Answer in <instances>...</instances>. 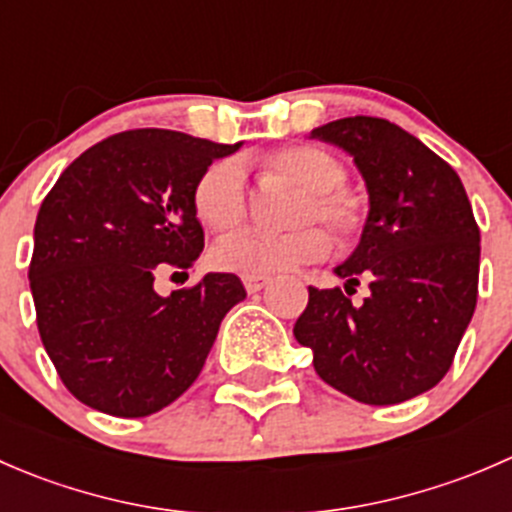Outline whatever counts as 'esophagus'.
Segmentation results:
<instances>
[{
	"label": "esophagus",
	"mask_w": 512,
	"mask_h": 512,
	"mask_svg": "<svg viewBox=\"0 0 512 512\" xmlns=\"http://www.w3.org/2000/svg\"><path fill=\"white\" fill-rule=\"evenodd\" d=\"M267 277H245V280H242V285H245V289L250 294H255V292H260V289H265L267 287Z\"/></svg>",
	"instance_id": "34e87169"
}]
</instances>
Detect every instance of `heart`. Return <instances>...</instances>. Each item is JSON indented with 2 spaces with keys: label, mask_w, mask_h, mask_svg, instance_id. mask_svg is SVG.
<instances>
[{
  "label": "heart",
  "mask_w": 512,
  "mask_h": 512,
  "mask_svg": "<svg viewBox=\"0 0 512 512\" xmlns=\"http://www.w3.org/2000/svg\"><path fill=\"white\" fill-rule=\"evenodd\" d=\"M265 175H280L304 190L294 223L322 220L339 240L349 242L364 230L366 200L344 188L347 170L332 153L317 146H287L257 158ZM195 213L210 230L230 232L247 218L245 170L237 160L208 165L195 183ZM329 252V235L317 225H302L282 235L237 232L215 245L213 262L223 272L240 277H270L289 272Z\"/></svg>",
  "instance_id": "obj_1"
}]
</instances>
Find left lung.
<instances>
[{
	"label": "left lung",
	"mask_w": 512,
	"mask_h": 512,
	"mask_svg": "<svg viewBox=\"0 0 512 512\" xmlns=\"http://www.w3.org/2000/svg\"><path fill=\"white\" fill-rule=\"evenodd\" d=\"M354 158L369 193L359 245L334 267L361 304L309 287L294 339L314 371L361 404L391 406L433 389L451 369L478 299L480 230L456 170L416 136L374 116L309 133Z\"/></svg>",
	"instance_id": "left-lung-1"
}]
</instances>
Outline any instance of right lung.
Here are the masks:
<instances>
[{
    "mask_svg": "<svg viewBox=\"0 0 512 512\" xmlns=\"http://www.w3.org/2000/svg\"><path fill=\"white\" fill-rule=\"evenodd\" d=\"M227 146L141 128L81 153L41 203L29 285L41 342L66 389L91 409L151 416L198 379L240 277L210 272L160 297L156 272L203 252L195 183Z\"/></svg>",
    "mask_w": 512,
    "mask_h": 512,
    "instance_id": "add662e5",
    "label": "right lung"
}]
</instances>
